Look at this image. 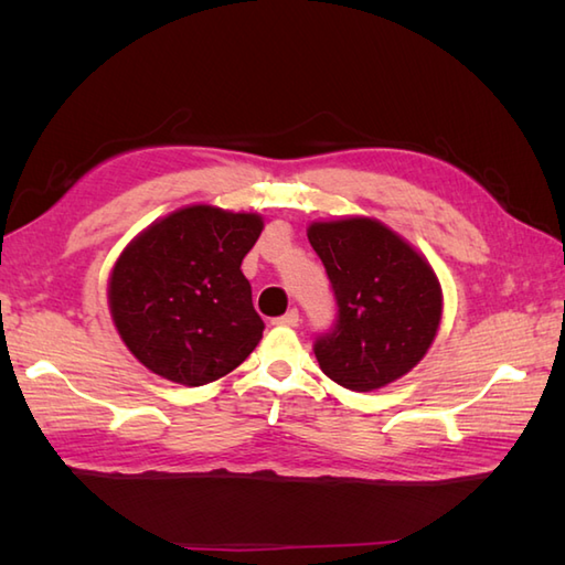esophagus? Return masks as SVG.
<instances>
[{
  "label": "esophagus",
  "mask_w": 565,
  "mask_h": 565,
  "mask_svg": "<svg viewBox=\"0 0 565 565\" xmlns=\"http://www.w3.org/2000/svg\"><path fill=\"white\" fill-rule=\"evenodd\" d=\"M274 326H284V328H296L298 326V310L296 308H291L289 313L286 316H281V318H276L274 320Z\"/></svg>",
  "instance_id": "obj_1"
}]
</instances>
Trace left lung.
Wrapping results in <instances>:
<instances>
[{
    "label": "left lung",
    "instance_id": "left-lung-1",
    "mask_svg": "<svg viewBox=\"0 0 565 565\" xmlns=\"http://www.w3.org/2000/svg\"><path fill=\"white\" fill-rule=\"evenodd\" d=\"M338 301V322L316 340L322 374L366 393L419 364L441 322V286L419 252L376 218L308 225Z\"/></svg>",
    "mask_w": 565,
    "mask_h": 565
}]
</instances>
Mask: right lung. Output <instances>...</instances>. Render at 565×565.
Instances as JSON below:
<instances>
[{
	"mask_svg": "<svg viewBox=\"0 0 565 565\" xmlns=\"http://www.w3.org/2000/svg\"><path fill=\"white\" fill-rule=\"evenodd\" d=\"M262 227L257 213L194 203L130 239L111 269L109 308L142 366L203 386L245 362L264 322L239 264Z\"/></svg>",
	"mask_w": 565,
	"mask_h": 565,
	"instance_id": "obj_1",
	"label": "right lung"
}]
</instances>
